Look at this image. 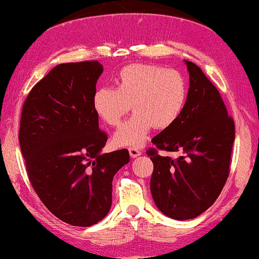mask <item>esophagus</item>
<instances>
[{"label": "esophagus", "mask_w": 259, "mask_h": 259, "mask_svg": "<svg viewBox=\"0 0 259 259\" xmlns=\"http://www.w3.org/2000/svg\"><path fill=\"white\" fill-rule=\"evenodd\" d=\"M128 151H130L131 158H137V157H139V155L141 154V152L138 150V148H136V147H131Z\"/></svg>", "instance_id": "esophagus-1"}]
</instances>
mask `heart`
Listing matches in <instances>:
<instances>
[{
	"label": "heart",
	"mask_w": 259,
	"mask_h": 259,
	"mask_svg": "<svg viewBox=\"0 0 259 259\" xmlns=\"http://www.w3.org/2000/svg\"><path fill=\"white\" fill-rule=\"evenodd\" d=\"M187 82L178 70L157 65H130L120 70L114 88H99L93 95L94 112L109 126H118L130 112L136 113L114 133L118 146H140L152 127L173 125L184 111Z\"/></svg>",
	"instance_id": "1"
}]
</instances>
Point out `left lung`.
<instances>
[{"instance_id":"left-lung-1","label":"left lung","mask_w":259,"mask_h":259,"mask_svg":"<svg viewBox=\"0 0 259 259\" xmlns=\"http://www.w3.org/2000/svg\"><path fill=\"white\" fill-rule=\"evenodd\" d=\"M182 115L152 139L158 150L182 152L177 159L147 151L153 162L151 193L157 207L177 221L196 218L214 203L230 172L235 122L217 88L196 63Z\"/></svg>"}]
</instances>
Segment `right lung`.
Returning a JSON list of instances; mask_svg holds the SVG:
<instances>
[{"mask_svg":"<svg viewBox=\"0 0 259 259\" xmlns=\"http://www.w3.org/2000/svg\"><path fill=\"white\" fill-rule=\"evenodd\" d=\"M104 72L98 61L61 63L35 84L24 101L20 146L35 192L55 217L92 226L112 206V182L128 164L126 148L102 153L93 95Z\"/></svg>","mask_w":259,"mask_h":259,"instance_id":"right-lung-1","label":"right lung"}]
</instances>
